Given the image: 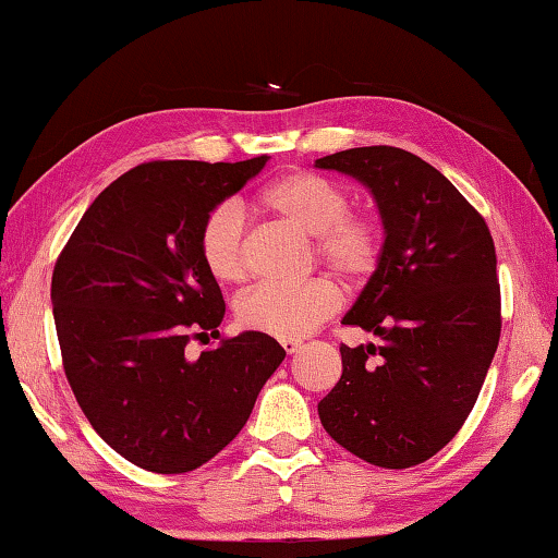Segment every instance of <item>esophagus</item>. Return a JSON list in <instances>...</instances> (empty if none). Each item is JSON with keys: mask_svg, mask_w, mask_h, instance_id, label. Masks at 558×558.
Segmentation results:
<instances>
[{"mask_svg": "<svg viewBox=\"0 0 558 558\" xmlns=\"http://www.w3.org/2000/svg\"><path fill=\"white\" fill-rule=\"evenodd\" d=\"M282 349H286L288 354H295L300 349V339H282Z\"/></svg>", "mask_w": 558, "mask_h": 558, "instance_id": "obj_1", "label": "esophagus"}]
</instances>
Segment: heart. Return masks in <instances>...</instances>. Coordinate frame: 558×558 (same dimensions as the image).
Instances as JSON below:
<instances>
[{
    "label": "heart",
    "instance_id": "b5f03b06",
    "mask_svg": "<svg viewBox=\"0 0 558 558\" xmlns=\"http://www.w3.org/2000/svg\"><path fill=\"white\" fill-rule=\"evenodd\" d=\"M263 204L280 221L315 239V256L349 282L369 278L379 266L384 235L379 223L349 211V196L339 184L313 172H292L263 192ZM202 258L219 282L248 276L245 211L226 202L209 214L202 229ZM342 295L332 280L313 278L302 286H258L235 302L239 323L278 339H300L332 317Z\"/></svg>",
    "mask_w": 558,
    "mask_h": 558
}]
</instances>
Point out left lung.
Wrapping results in <instances>:
<instances>
[{"instance_id": "left-lung-1", "label": "left lung", "mask_w": 558, "mask_h": 558, "mask_svg": "<svg viewBox=\"0 0 558 558\" xmlns=\"http://www.w3.org/2000/svg\"><path fill=\"white\" fill-rule=\"evenodd\" d=\"M369 189L384 226L379 266L342 325L379 347H339L342 379L317 403L339 446L411 468L448 446L475 405L499 342L493 235L436 167L399 147L315 159Z\"/></svg>"}]
</instances>
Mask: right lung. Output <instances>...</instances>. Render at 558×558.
<instances>
[{
	"mask_svg": "<svg viewBox=\"0 0 558 558\" xmlns=\"http://www.w3.org/2000/svg\"><path fill=\"white\" fill-rule=\"evenodd\" d=\"M268 157L147 162L88 206L56 260L51 305L63 369L90 426L132 465L177 475L239 436L286 349L263 332L221 339L223 295L202 229Z\"/></svg>",
	"mask_w": 558,
	"mask_h": 558,
	"instance_id": "obj_1",
	"label": "right lung"
}]
</instances>
